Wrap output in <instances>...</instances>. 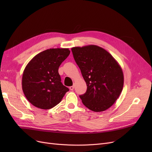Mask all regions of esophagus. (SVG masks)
Segmentation results:
<instances>
[{
  "instance_id": "esophagus-1",
  "label": "esophagus",
  "mask_w": 152,
  "mask_h": 152,
  "mask_svg": "<svg viewBox=\"0 0 152 152\" xmlns=\"http://www.w3.org/2000/svg\"><path fill=\"white\" fill-rule=\"evenodd\" d=\"M70 89L71 91H73V89H74V86H70Z\"/></svg>"
}]
</instances>
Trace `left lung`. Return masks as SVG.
<instances>
[{"label":"left lung","instance_id":"left-lung-1","mask_svg":"<svg viewBox=\"0 0 152 152\" xmlns=\"http://www.w3.org/2000/svg\"><path fill=\"white\" fill-rule=\"evenodd\" d=\"M73 58L87 84L80 95L86 107L93 112L108 109L120 96L124 74L118 62L107 50L95 45L72 48Z\"/></svg>","mask_w":152,"mask_h":152}]
</instances>
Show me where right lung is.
<instances>
[{
  "label": "right lung",
  "mask_w": 152,
  "mask_h": 152,
  "mask_svg": "<svg viewBox=\"0 0 152 152\" xmlns=\"http://www.w3.org/2000/svg\"><path fill=\"white\" fill-rule=\"evenodd\" d=\"M67 48L49 49L39 53L26 66L22 77V89L35 107L48 110L60 103L67 91L58 69L69 56Z\"/></svg>",
  "instance_id": "add662e5"
}]
</instances>
